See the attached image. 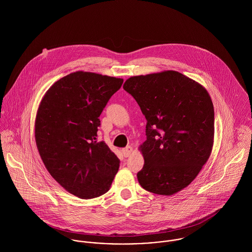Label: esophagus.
<instances>
[{
    "label": "esophagus",
    "instance_id": "obj_1",
    "mask_svg": "<svg viewBox=\"0 0 252 252\" xmlns=\"http://www.w3.org/2000/svg\"><path fill=\"white\" fill-rule=\"evenodd\" d=\"M133 152V148L131 146H127L126 148L122 149V153L124 155V157H129Z\"/></svg>",
    "mask_w": 252,
    "mask_h": 252
}]
</instances>
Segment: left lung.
Masks as SVG:
<instances>
[{
  "label": "left lung",
  "mask_w": 252,
  "mask_h": 252,
  "mask_svg": "<svg viewBox=\"0 0 252 252\" xmlns=\"http://www.w3.org/2000/svg\"><path fill=\"white\" fill-rule=\"evenodd\" d=\"M123 88L147 121L146 141L139 146L144 159L139 183L158 195L180 192L196 179L213 150L215 109L209 92L171 70L131 76Z\"/></svg>",
  "instance_id": "left-lung-1"
}]
</instances>
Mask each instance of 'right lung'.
Here are the masks:
<instances>
[{"label":"right lung","mask_w":252,"mask_h":252,"mask_svg":"<svg viewBox=\"0 0 252 252\" xmlns=\"http://www.w3.org/2000/svg\"><path fill=\"white\" fill-rule=\"evenodd\" d=\"M122 78L77 71L54 82L36 110L35 140L51 177L80 199L107 193L119 159L97 141L99 116Z\"/></svg>","instance_id":"add662e5"}]
</instances>
